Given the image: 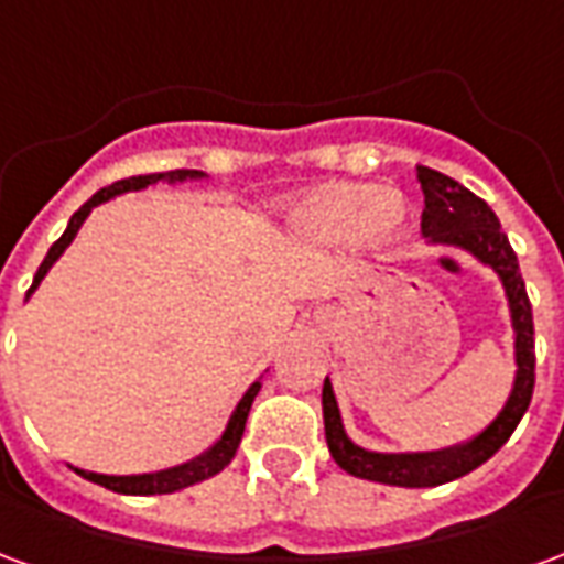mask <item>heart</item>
Masks as SVG:
<instances>
[{
  "mask_svg": "<svg viewBox=\"0 0 564 564\" xmlns=\"http://www.w3.org/2000/svg\"><path fill=\"white\" fill-rule=\"evenodd\" d=\"M299 232L317 241L362 238L366 245H390L408 223V202L392 189H375L362 184L326 186L311 193L293 208Z\"/></svg>",
  "mask_w": 564,
  "mask_h": 564,
  "instance_id": "b5f03b06",
  "label": "heart"
}]
</instances>
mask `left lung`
<instances>
[{
  "instance_id": "obj_1",
  "label": "left lung",
  "mask_w": 564,
  "mask_h": 564,
  "mask_svg": "<svg viewBox=\"0 0 564 564\" xmlns=\"http://www.w3.org/2000/svg\"><path fill=\"white\" fill-rule=\"evenodd\" d=\"M416 177L423 186L425 208L420 229L432 245L462 247L465 253L480 259L484 265L496 271L505 286L510 307V323H513V354H517V378L510 390L508 402L498 411L492 423L486 425L480 435L471 441H462L456 447L429 449V453H375L354 444L344 432L341 411L335 402L329 378L323 380V423H326V444H329L332 459L341 465L344 471L375 480V484L390 486H441L456 480L462 474L474 471L484 465L489 456H496L505 447V441L513 435V429L529 411L534 390V323L532 305L525 295L520 262L510 247L508 235L501 232L496 210L477 198L471 189L456 184L447 174L416 165Z\"/></svg>"
}]
</instances>
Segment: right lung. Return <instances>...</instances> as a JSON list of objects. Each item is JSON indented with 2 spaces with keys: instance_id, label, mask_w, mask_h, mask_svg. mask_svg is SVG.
Instances as JSON below:
<instances>
[{
  "instance_id": "obj_1",
  "label": "right lung",
  "mask_w": 564,
  "mask_h": 564,
  "mask_svg": "<svg viewBox=\"0 0 564 564\" xmlns=\"http://www.w3.org/2000/svg\"><path fill=\"white\" fill-rule=\"evenodd\" d=\"M198 177H205V174L189 172V169H177V172L135 174V177H127V181H117V184L99 189V193H96L90 202H84V205H80V208L72 214L66 232L56 238L54 247L47 250V257H44V262L39 265V271H35V281H32L26 299H30L35 290H39V283L44 281V274L51 271V265H54L56 259L66 253V247L75 241V235H78V229L84 226V220L90 217V210L96 208V205H102V202L120 196V193H129V189H144V186H150V184H160V181L181 184V181H198ZM259 387H262L259 380H253V383H250V390L241 395V402L235 404V411H232V416H229L226 429H223V435L217 437V441H214V444H210V447L205 449L202 456H196V459L184 462V465H174V468H165V471L129 474V477L80 471V468H75V471H78L80 477L93 480V484L105 486V489H115V492H123V496H165V492H177V489H186V486L202 484V480H208V477H214V474H220L223 468H226V465L235 459V449H238V444H241L247 414H250V404H253V399H257Z\"/></svg>"
}]
</instances>
